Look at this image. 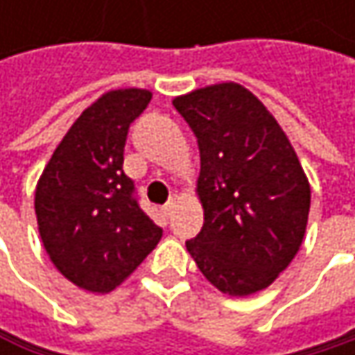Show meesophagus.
I'll use <instances>...</instances> for the list:
<instances>
[{"label": "esophagus", "instance_id": "obj_1", "mask_svg": "<svg viewBox=\"0 0 355 355\" xmlns=\"http://www.w3.org/2000/svg\"><path fill=\"white\" fill-rule=\"evenodd\" d=\"M178 201H180V197H178L177 193H175V195H171V199H168V201H166V205H164V207H162V209H164V214H166V216H171V214H173V211H175V209H177Z\"/></svg>", "mask_w": 355, "mask_h": 355}]
</instances>
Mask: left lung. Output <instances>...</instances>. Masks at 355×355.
Masks as SVG:
<instances>
[{
	"label": "left lung",
	"instance_id": "8db88e82",
	"mask_svg": "<svg viewBox=\"0 0 355 355\" xmlns=\"http://www.w3.org/2000/svg\"><path fill=\"white\" fill-rule=\"evenodd\" d=\"M173 105L193 129L203 228L187 250L228 296L265 290L302 245L311 182L275 116L245 86L211 84Z\"/></svg>",
	"mask_w": 355,
	"mask_h": 355
}]
</instances>
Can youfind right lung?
Returning <instances> with one entry per match:
<instances>
[{"mask_svg": "<svg viewBox=\"0 0 355 355\" xmlns=\"http://www.w3.org/2000/svg\"><path fill=\"white\" fill-rule=\"evenodd\" d=\"M150 101L144 88L105 92L76 119L36 182L42 247L57 271L82 290H114L162 239L123 173L129 125Z\"/></svg>", "mask_w": 355, "mask_h": 355, "instance_id": "1", "label": "right lung"}]
</instances>
